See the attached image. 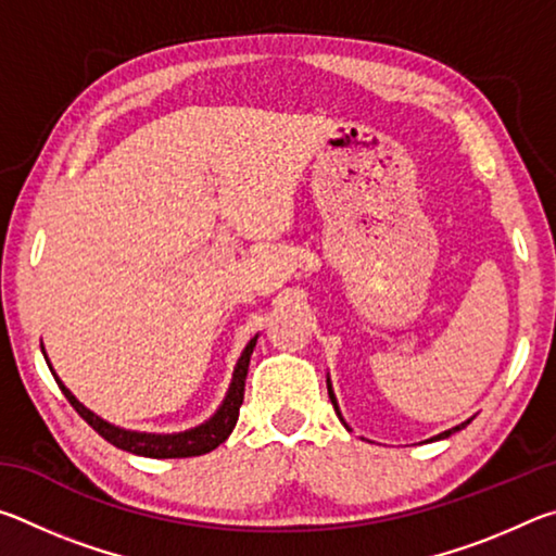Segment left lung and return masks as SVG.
Here are the masks:
<instances>
[{
  "label": "left lung",
  "instance_id": "8db88e82",
  "mask_svg": "<svg viewBox=\"0 0 556 556\" xmlns=\"http://www.w3.org/2000/svg\"><path fill=\"white\" fill-rule=\"evenodd\" d=\"M328 397H331V402H333V407H336V414H338V404H336V397H333V390H331V384H328ZM338 417H341V414H338ZM470 421V419H468ZM468 421H464V425H458V427H454V429H448V431H444V434H439V437H434V439H431V441H437V439H446V437H451V434H454V431H460V429H464L466 425H468ZM343 425H345V421H343Z\"/></svg>",
  "mask_w": 556,
  "mask_h": 556
}]
</instances>
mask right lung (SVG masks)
Segmentation results:
<instances>
[{
	"label": "right lung",
	"instance_id": "obj_1",
	"mask_svg": "<svg viewBox=\"0 0 556 556\" xmlns=\"http://www.w3.org/2000/svg\"><path fill=\"white\" fill-rule=\"evenodd\" d=\"M255 341L257 338H252L248 348H244L240 355V363H238V368H235L230 392H228V397H225L223 407L215 412V417L211 421H205V425L195 427L191 431H184V434H139V431H125V429L112 427V425H108V421L96 417L90 409L83 407V404L75 400L68 390H65V384L55 378V372L53 370L51 372H53L55 382H59V388L63 390L65 400L73 404V409L78 412L80 417L86 419L102 439L110 441L112 446L129 451V454H137V456H147V458L203 456V454H208V451L218 448L223 441L232 434L235 425H238L240 404L244 400V380H248L250 355H252V348H255Z\"/></svg>",
	"mask_w": 556,
	"mask_h": 556
}]
</instances>
